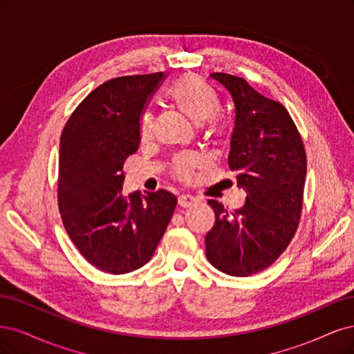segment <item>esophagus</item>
Segmentation results:
<instances>
[{
    "label": "esophagus",
    "instance_id": "34e87169",
    "mask_svg": "<svg viewBox=\"0 0 354 354\" xmlns=\"http://www.w3.org/2000/svg\"><path fill=\"white\" fill-rule=\"evenodd\" d=\"M178 203L180 207H194V206H198L200 204V198L194 197V196H189V194H185V196H179L178 198Z\"/></svg>",
    "mask_w": 354,
    "mask_h": 354
}]
</instances>
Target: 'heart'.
<instances>
[{"label": "heart", "mask_w": 354, "mask_h": 354, "mask_svg": "<svg viewBox=\"0 0 354 354\" xmlns=\"http://www.w3.org/2000/svg\"><path fill=\"white\" fill-rule=\"evenodd\" d=\"M174 104L196 124H201L216 115L219 101L213 89L204 84L196 75H185L170 89L169 94ZM154 129V118L150 111H145L140 122V135L142 140L151 138ZM214 132V131H212ZM200 165L196 154H182L175 162V174L180 178H189L191 170Z\"/></svg>", "instance_id": "b5f03b06"}]
</instances>
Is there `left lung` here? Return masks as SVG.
<instances>
[{
  "label": "left lung",
  "instance_id": "8db88e82",
  "mask_svg": "<svg viewBox=\"0 0 354 354\" xmlns=\"http://www.w3.org/2000/svg\"><path fill=\"white\" fill-rule=\"evenodd\" d=\"M230 95L234 131L227 165L245 204L227 213L209 200L216 223L206 235V256L227 275L248 277L275 261L295 234L301 214L306 153L297 128L281 102L259 94L244 79L212 73Z\"/></svg>",
  "mask_w": 354,
  "mask_h": 354
}]
</instances>
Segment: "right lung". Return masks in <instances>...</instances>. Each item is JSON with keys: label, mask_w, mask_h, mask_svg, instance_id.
Masks as SVG:
<instances>
[{"label": "right lung", "mask_w": 354, "mask_h": 354, "mask_svg": "<svg viewBox=\"0 0 354 354\" xmlns=\"http://www.w3.org/2000/svg\"><path fill=\"white\" fill-rule=\"evenodd\" d=\"M165 73L122 76L91 93L62 132L59 209L81 254L100 270L140 269L176 207L166 189L123 196V163L138 150L141 115Z\"/></svg>", "instance_id": "right-lung-1"}]
</instances>
